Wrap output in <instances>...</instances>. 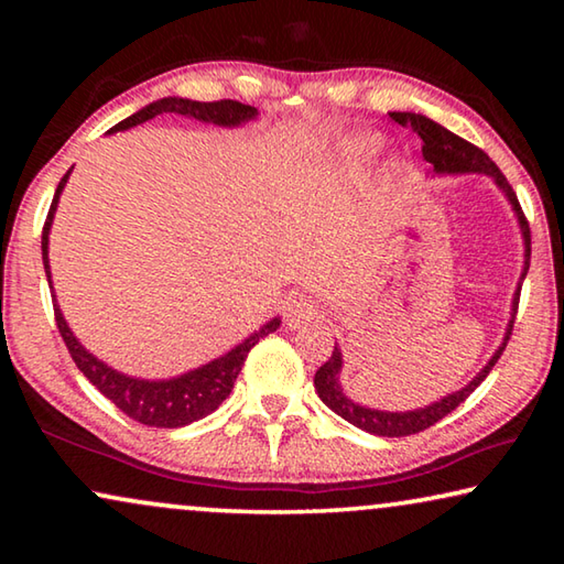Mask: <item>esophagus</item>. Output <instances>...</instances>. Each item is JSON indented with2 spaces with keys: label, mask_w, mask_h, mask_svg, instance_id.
<instances>
[{
  "label": "esophagus",
  "mask_w": 564,
  "mask_h": 564,
  "mask_svg": "<svg viewBox=\"0 0 564 564\" xmlns=\"http://www.w3.org/2000/svg\"><path fill=\"white\" fill-rule=\"evenodd\" d=\"M318 316H321V305L313 299H305V295H301V299H293L289 303V308H285V326L301 328V326H305V323L316 321Z\"/></svg>",
  "instance_id": "esophagus-1"
}]
</instances>
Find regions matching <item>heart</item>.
Segmentation results:
<instances>
[{
	"instance_id": "obj_1",
	"label": "heart",
	"mask_w": 564,
	"mask_h": 564,
	"mask_svg": "<svg viewBox=\"0 0 564 564\" xmlns=\"http://www.w3.org/2000/svg\"><path fill=\"white\" fill-rule=\"evenodd\" d=\"M380 147V137L378 133H358V137H352L346 147H343V154H346L348 161H356L360 164L362 159L373 156Z\"/></svg>"
}]
</instances>
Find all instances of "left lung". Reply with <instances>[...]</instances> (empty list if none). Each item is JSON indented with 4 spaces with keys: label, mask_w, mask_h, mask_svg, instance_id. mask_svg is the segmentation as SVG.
<instances>
[{
    "label": "left lung",
    "mask_w": 564,
    "mask_h": 564,
    "mask_svg": "<svg viewBox=\"0 0 564 564\" xmlns=\"http://www.w3.org/2000/svg\"><path fill=\"white\" fill-rule=\"evenodd\" d=\"M390 119L398 121L400 127H410L420 139H423V159L427 161V164H433L435 174H485V176L495 178V184L502 188V194L508 196V202L512 204V212H514V216H518L520 231L524 238V269L520 275V281H524V275H528V269H530V224L522 214L518 196H514L512 186L508 184V178L502 176L498 164H495V161L485 154L482 149H477L475 144H470V141H465L457 137V133L447 131L445 127L435 123L433 119L423 117V113L390 111ZM518 303H520V285H518V293H514L512 318L508 323V333H505L502 346L495 350V356L488 360V366H485L480 373L470 380V383L460 390H455V393H451V395L441 398L437 403H431V405L417 408V410H408V413H388V410H376V408L352 403V400L343 393L340 380H338L340 368H343V356H340L338 346L333 348V356L316 370L313 386H316L318 398L333 410V413L340 415L343 420H348V423H352L356 427H360V431L383 435V437H403V435L423 433L431 425H435L437 420H443L447 413H453V410L460 405L463 400L470 395L485 378H488L492 366L498 362V358L502 356V350H505V346H508V340L512 336V323H514V313H518Z\"/></svg>",
    "instance_id": "1"
}]
</instances>
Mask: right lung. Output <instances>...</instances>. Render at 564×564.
<instances>
[{"mask_svg": "<svg viewBox=\"0 0 564 564\" xmlns=\"http://www.w3.org/2000/svg\"><path fill=\"white\" fill-rule=\"evenodd\" d=\"M159 113H181V117L216 123V127H238V123H246V121L259 117V109L248 107V104H241V101H234V99L191 101V99H181V97H166V99L149 104V107L139 109L137 113H131L129 119L119 121L117 127H111V133L137 127V123L154 119V117H159ZM69 174H72V169L66 171L64 178L59 181V186H56V194L52 198L50 214H46L44 231H42V261H44V271H46V281H50V289H52L50 228L54 221L56 204H59V194H62V188L66 184V178H69ZM52 303H54L56 328H59L66 348H69L72 358L76 362V368H79L82 373L89 378V383L97 388L101 395H107L123 415H129L131 420H137V423L149 425V427H184L188 423H194V420L212 415L214 410L228 398V393H231L236 378L243 368L248 350H251L263 336H269V333H273L281 326L279 318L269 321L263 328L251 333V336H248L243 343H238L236 348L228 350L226 356L206 362V366L196 368V370H188V373L178 376V378L141 380V378L123 376V373H119V370L109 368L107 362L94 358L91 352L84 348L79 340H76L72 328L66 326L59 305H56V295H52Z\"/></svg>", "mask_w": 564, "mask_h": 564, "instance_id": "add662e5", "label": "right lung"}]
</instances>
